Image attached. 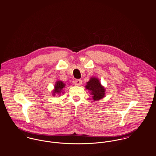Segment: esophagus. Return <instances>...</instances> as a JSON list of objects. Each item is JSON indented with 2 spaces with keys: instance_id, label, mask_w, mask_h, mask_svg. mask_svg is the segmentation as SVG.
<instances>
[{
  "instance_id": "esophagus-1",
  "label": "esophagus",
  "mask_w": 156,
  "mask_h": 156,
  "mask_svg": "<svg viewBox=\"0 0 156 156\" xmlns=\"http://www.w3.org/2000/svg\"><path fill=\"white\" fill-rule=\"evenodd\" d=\"M74 84L76 86H80L82 84V80H75L74 81Z\"/></svg>"
}]
</instances>
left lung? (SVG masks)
<instances>
[{"label":"left lung","instance_id":"1","mask_svg":"<svg viewBox=\"0 0 156 156\" xmlns=\"http://www.w3.org/2000/svg\"><path fill=\"white\" fill-rule=\"evenodd\" d=\"M86 87L87 89L91 91V94L93 95L92 97L94 101H98L104 98L105 89L101 85L98 78H91L87 82Z\"/></svg>","mask_w":156,"mask_h":156}]
</instances>
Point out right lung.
<instances>
[{
	"label": "right lung",
	"instance_id": "add662e5",
	"mask_svg": "<svg viewBox=\"0 0 156 156\" xmlns=\"http://www.w3.org/2000/svg\"><path fill=\"white\" fill-rule=\"evenodd\" d=\"M65 86V84L62 82V81H57L56 84L54 86V90L53 91V95H55V93H58L60 94L62 91V90L63 89V88H64Z\"/></svg>",
	"mask_w": 156,
	"mask_h": 156
}]
</instances>
